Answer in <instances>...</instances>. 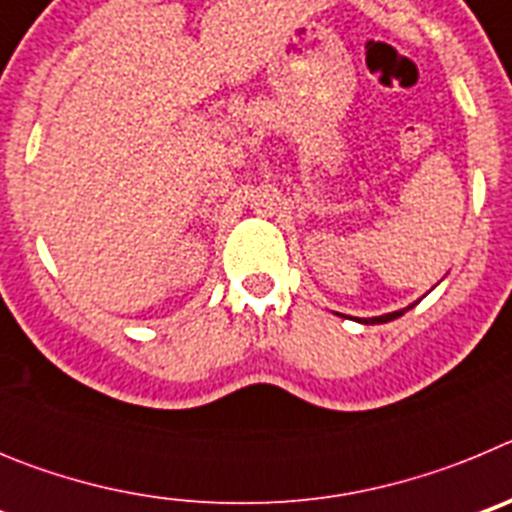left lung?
Segmentation results:
<instances>
[{
  "label": "left lung",
  "instance_id": "8db88e82",
  "mask_svg": "<svg viewBox=\"0 0 512 512\" xmlns=\"http://www.w3.org/2000/svg\"><path fill=\"white\" fill-rule=\"evenodd\" d=\"M410 307H413V305H410ZM410 307H405V310H397V312H387V315H379V318H361L359 323H364V325H372V323H390V320H395V318H400V315H405V312H408Z\"/></svg>",
  "mask_w": 512,
  "mask_h": 512
}]
</instances>
